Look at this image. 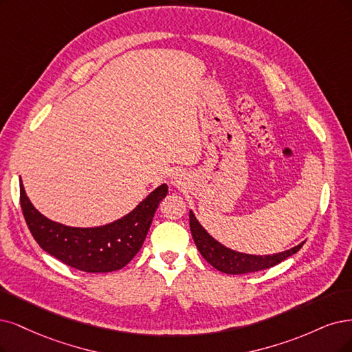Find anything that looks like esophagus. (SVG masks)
Returning <instances> with one entry per match:
<instances>
[{"instance_id":"esophagus-1","label":"esophagus","mask_w":352,"mask_h":352,"mask_svg":"<svg viewBox=\"0 0 352 352\" xmlns=\"http://www.w3.org/2000/svg\"><path fill=\"white\" fill-rule=\"evenodd\" d=\"M181 181H183V175H181V174L177 173V174L171 175V184H173V186H179Z\"/></svg>"}]
</instances>
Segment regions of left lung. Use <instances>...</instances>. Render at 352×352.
<instances>
[{"label": "left lung", "instance_id": "left-lung-1", "mask_svg": "<svg viewBox=\"0 0 352 352\" xmlns=\"http://www.w3.org/2000/svg\"><path fill=\"white\" fill-rule=\"evenodd\" d=\"M190 229L194 242H196L197 250L203 255V258L216 270L225 272V274H246V272H255L267 270L284 261L285 258L292 256L302 248L303 243H298L293 248L283 251L278 254L270 255H254L233 251L228 246L216 241L209 232H207L190 210Z\"/></svg>", "mask_w": 352, "mask_h": 352}]
</instances>
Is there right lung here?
I'll use <instances>...</instances> for the list:
<instances>
[{"label":"right lung","instance_id":"add662e5","mask_svg":"<svg viewBox=\"0 0 352 352\" xmlns=\"http://www.w3.org/2000/svg\"><path fill=\"white\" fill-rule=\"evenodd\" d=\"M168 194L156 187L135 209L111 223L97 228H72L47 219L25 194L20 179L21 210L41 248L59 261L84 272H110L127 265L142 248L153 214Z\"/></svg>","mask_w":352,"mask_h":352}]
</instances>
